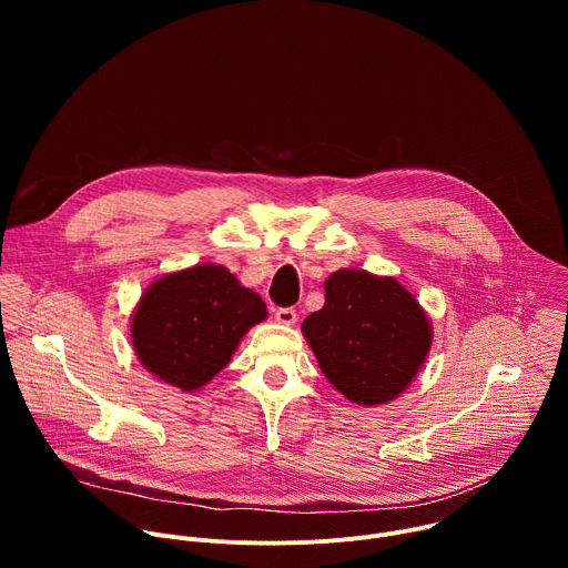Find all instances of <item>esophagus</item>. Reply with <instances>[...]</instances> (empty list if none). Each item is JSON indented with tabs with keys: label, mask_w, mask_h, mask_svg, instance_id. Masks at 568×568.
<instances>
[{
	"label": "esophagus",
	"mask_w": 568,
	"mask_h": 568,
	"mask_svg": "<svg viewBox=\"0 0 568 568\" xmlns=\"http://www.w3.org/2000/svg\"><path fill=\"white\" fill-rule=\"evenodd\" d=\"M274 316L278 323H285V326H292V323H296V318H298L294 307H276Z\"/></svg>",
	"instance_id": "1"
}]
</instances>
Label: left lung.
I'll use <instances>...</instances> for the list:
<instances>
[{"label": "left lung", "mask_w": 568, "mask_h": 568, "mask_svg": "<svg viewBox=\"0 0 568 568\" xmlns=\"http://www.w3.org/2000/svg\"><path fill=\"white\" fill-rule=\"evenodd\" d=\"M303 335L331 384L357 404L393 399L420 371L432 326L395 278L339 270L326 303L303 321Z\"/></svg>", "instance_id": "8db88e82"}]
</instances>
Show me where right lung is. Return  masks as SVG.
Listing matches in <instances>:
<instances>
[{
    "mask_svg": "<svg viewBox=\"0 0 568 568\" xmlns=\"http://www.w3.org/2000/svg\"><path fill=\"white\" fill-rule=\"evenodd\" d=\"M267 316L263 298L222 265L154 281L132 316V344L159 379L195 390L222 371L240 337Z\"/></svg>",
    "mask_w": 568,
    "mask_h": 568,
    "instance_id": "obj_1",
    "label": "right lung"
}]
</instances>
